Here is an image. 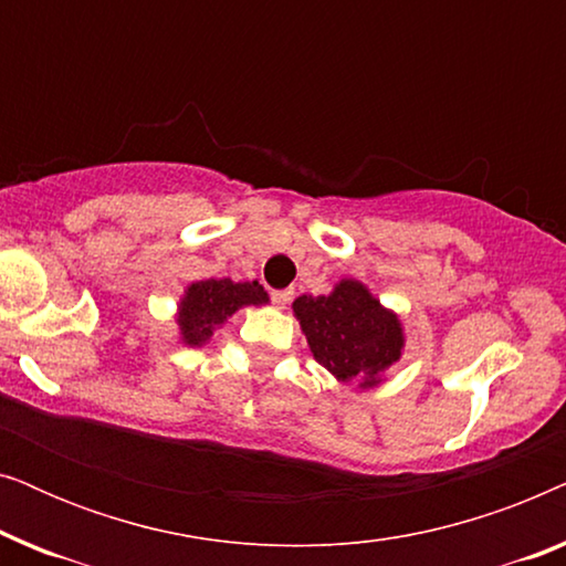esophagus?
Wrapping results in <instances>:
<instances>
[{
	"mask_svg": "<svg viewBox=\"0 0 566 566\" xmlns=\"http://www.w3.org/2000/svg\"><path fill=\"white\" fill-rule=\"evenodd\" d=\"M291 296H293L291 291H273V304L277 308H285V306L291 304Z\"/></svg>",
	"mask_w": 566,
	"mask_h": 566,
	"instance_id": "esophagus-1",
	"label": "esophagus"
}]
</instances>
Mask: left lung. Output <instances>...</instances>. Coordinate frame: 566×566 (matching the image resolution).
I'll use <instances>...</instances> for the list:
<instances>
[{
	"label": "left lung",
	"instance_id": "8db88e82",
	"mask_svg": "<svg viewBox=\"0 0 566 566\" xmlns=\"http://www.w3.org/2000/svg\"><path fill=\"white\" fill-rule=\"evenodd\" d=\"M293 316L306 335L314 360L337 381L374 389L401 358L405 327L366 285L343 277L327 296H298Z\"/></svg>",
	"mask_w": 566,
	"mask_h": 566
}]
</instances>
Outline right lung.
<instances>
[{
	"mask_svg": "<svg viewBox=\"0 0 566 566\" xmlns=\"http://www.w3.org/2000/svg\"><path fill=\"white\" fill-rule=\"evenodd\" d=\"M268 301V291L258 281L234 283L231 277H208L190 283L177 304L180 343L188 347L206 345L231 314L242 306H262Z\"/></svg>",
	"mask_w": 566,
	"mask_h": 566,
	"instance_id": "1",
	"label": "right lung"
}]
</instances>
